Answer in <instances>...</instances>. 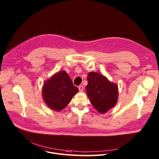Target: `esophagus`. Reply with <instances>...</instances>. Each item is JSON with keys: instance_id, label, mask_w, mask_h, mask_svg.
Instances as JSON below:
<instances>
[{"instance_id": "obj_1", "label": "esophagus", "mask_w": 159, "mask_h": 159, "mask_svg": "<svg viewBox=\"0 0 159 159\" xmlns=\"http://www.w3.org/2000/svg\"><path fill=\"white\" fill-rule=\"evenodd\" d=\"M79 91H80V92L83 91V90H84V86L83 85H80L79 87Z\"/></svg>"}]
</instances>
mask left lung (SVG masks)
I'll list each match as a JSON object with an SVG mask.
<instances>
[{
	"mask_svg": "<svg viewBox=\"0 0 159 159\" xmlns=\"http://www.w3.org/2000/svg\"><path fill=\"white\" fill-rule=\"evenodd\" d=\"M87 96L93 106L101 113H105L117 102L118 85L111 83L101 74L92 72L87 76Z\"/></svg>",
	"mask_w": 159,
	"mask_h": 159,
	"instance_id": "obj_1",
	"label": "left lung"
}]
</instances>
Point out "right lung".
<instances>
[{
	"instance_id": "add662e5",
	"label": "right lung",
	"mask_w": 159,
	"mask_h": 159,
	"mask_svg": "<svg viewBox=\"0 0 159 159\" xmlns=\"http://www.w3.org/2000/svg\"><path fill=\"white\" fill-rule=\"evenodd\" d=\"M79 91L69 75L60 71L44 82L43 97L44 102L51 109L60 111L65 108Z\"/></svg>"
}]
</instances>
